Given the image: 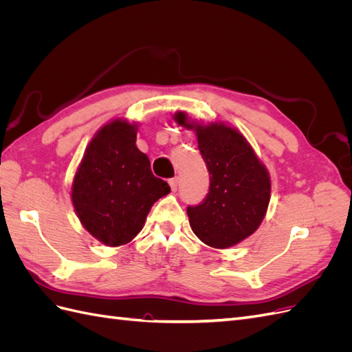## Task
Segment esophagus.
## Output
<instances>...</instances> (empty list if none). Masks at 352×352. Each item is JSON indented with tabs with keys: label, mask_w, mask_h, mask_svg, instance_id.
I'll return each mask as SVG.
<instances>
[{
	"label": "esophagus",
	"mask_w": 352,
	"mask_h": 352,
	"mask_svg": "<svg viewBox=\"0 0 352 352\" xmlns=\"http://www.w3.org/2000/svg\"><path fill=\"white\" fill-rule=\"evenodd\" d=\"M168 185H170V188H172L173 192H176V190H177V186H179V179H177V177L170 179V180H168Z\"/></svg>",
	"instance_id": "34e87169"
}]
</instances>
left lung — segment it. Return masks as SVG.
Here are the masks:
<instances>
[{
  "label": "left lung",
  "mask_w": 352,
  "mask_h": 352,
  "mask_svg": "<svg viewBox=\"0 0 352 352\" xmlns=\"http://www.w3.org/2000/svg\"><path fill=\"white\" fill-rule=\"evenodd\" d=\"M173 120L195 132L211 175L204 202L188 207L190 229L208 247H235L258 229L267 212L269 170L236 127L223 122L204 123L186 111H176Z\"/></svg>",
  "instance_id": "obj_1"
}]
</instances>
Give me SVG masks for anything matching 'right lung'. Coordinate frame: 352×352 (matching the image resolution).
<instances>
[{
    "label": "right lung",
    "instance_id": "add662e5",
    "mask_svg": "<svg viewBox=\"0 0 352 352\" xmlns=\"http://www.w3.org/2000/svg\"><path fill=\"white\" fill-rule=\"evenodd\" d=\"M138 126L120 117L101 126L72 182V204L82 226L113 248L135 239L154 202L170 192L138 150Z\"/></svg>",
    "mask_w": 352,
    "mask_h": 352
}]
</instances>
